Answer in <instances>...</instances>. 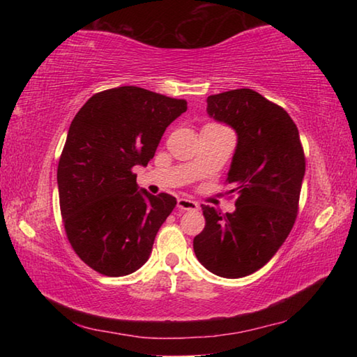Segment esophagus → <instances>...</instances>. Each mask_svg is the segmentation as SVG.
Returning a JSON list of instances; mask_svg holds the SVG:
<instances>
[{"instance_id": "esophagus-1", "label": "esophagus", "mask_w": 357, "mask_h": 357, "mask_svg": "<svg viewBox=\"0 0 357 357\" xmlns=\"http://www.w3.org/2000/svg\"><path fill=\"white\" fill-rule=\"evenodd\" d=\"M200 208V204L193 200H189V198H179L178 200V209L181 211H197Z\"/></svg>"}]
</instances>
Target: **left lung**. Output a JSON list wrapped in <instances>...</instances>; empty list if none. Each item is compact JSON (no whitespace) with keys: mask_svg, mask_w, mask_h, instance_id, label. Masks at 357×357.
<instances>
[{"mask_svg":"<svg viewBox=\"0 0 357 357\" xmlns=\"http://www.w3.org/2000/svg\"><path fill=\"white\" fill-rule=\"evenodd\" d=\"M208 114L238 134L227 178L238 198L231 214L202 204L206 225L193 250L213 274L239 279L263 268L291 231L305 155L289 114L253 89L209 96Z\"/></svg>","mask_w":357,"mask_h":357,"instance_id":"8db88e82","label":"left lung"}]
</instances>
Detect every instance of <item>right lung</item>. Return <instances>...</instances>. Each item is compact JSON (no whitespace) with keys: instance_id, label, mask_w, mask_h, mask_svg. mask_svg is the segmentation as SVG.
Instances as JSON below:
<instances>
[{"instance_id":"add662e5","label":"right lung","mask_w":357,"mask_h":357,"mask_svg":"<svg viewBox=\"0 0 357 357\" xmlns=\"http://www.w3.org/2000/svg\"><path fill=\"white\" fill-rule=\"evenodd\" d=\"M185 110L184 99L119 86L94 94L72 119L58 164L59 208L72 249L96 273L128 275L148 261L176 198L138 190L134 168L148 165Z\"/></svg>"}]
</instances>
